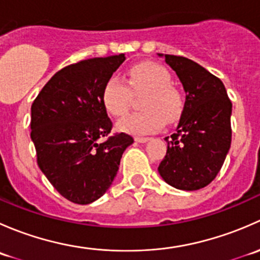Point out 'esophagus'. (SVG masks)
Segmentation results:
<instances>
[{"mask_svg": "<svg viewBox=\"0 0 260 260\" xmlns=\"http://www.w3.org/2000/svg\"><path fill=\"white\" fill-rule=\"evenodd\" d=\"M149 140H151V138H148V137H136L135 138L136 142H138V143H146V142H148Z\"/></svg>", "mask_w": 260, "mask_h": 260, "instance_id": "obj_1", "label": "esophagus"}]
</instances>
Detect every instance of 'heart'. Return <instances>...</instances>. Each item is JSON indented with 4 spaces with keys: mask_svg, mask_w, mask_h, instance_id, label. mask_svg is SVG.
<instances>
[{
    "mask_svg": "<svg viewBox=\"0 0 260 260\" xmlns=\"http://www.w3.org/2000/svg\"><path fill=\"white\" fill-rule=\"evenodd\" d=\"M127 84L120 78L111 77L102 90L104 108L120 118L129 111L134 94L147 93L142 102L145 112L128 115L118 123V128L132 135L157 132L165 124L176 122L183 111V98L172 84V77L166 68L154 62H142L128 70Z\"/></svg>",
    "mask_w": 260,
    "mask_h": 260,
    "instance_id": "b5f03b06",
    "label": "heart"
}]
</instances>
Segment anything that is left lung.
Listing matches in <instances>:
<instances>
[{"label":"left lung","instance_id":"8db88e82","mask_svg":"<svg viewBox=\"0 0 260 260\" xmlns=\"http://www.w3.org/2000/svg\"><path fill=\"white\" fill-rule=\"evenodd\" d=\"M176 73L186 93L179 125L166 137L167 152L158 166L172 187L195 191L216 177L232 143L233 104L222 81L183 56L158 54Z\"/></svg>","mask_w":260,"mask_h":260}]
</instances>
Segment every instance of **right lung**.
Here are the masks:
<instances>
[{"instance_id":"right-lung-1","label":"right lung","mask_w":260,"mask_h":260,"mask_svg":"<svg viewBox=\"0 0 260 260\" xmlns=\"http://www.w3.org/2000/svg\"><path fill=\"white\" fill-rule=\"evenodd\" d=\"M124 54L94 57L57 72L31 106V140L38 165L60 195L86 205L107 192L123 152L133 143L125 133H111L102 102L106 81Z\"/></svg>"}]
</instances>
